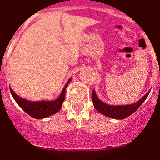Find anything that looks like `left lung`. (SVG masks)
I'll use <instances>...</instances> for the list:
<instances>
[{
  "label": "left lung",
  "instance_id": "8db88e82",
  "mask_svg": "<svg viewBox=\"0 0 160 160\" xmlns=\"http://www.w3.org/2000/svg\"><path fill=\"white\" fill-rule=\"evenodd\" d=\"M149 93L150 91L145 96L142 97L139 101H137L136 103L126 105H109L108 104L104 103L103 101H101L97 97L94 89L92 91V102H93L94 108L97 111H99L101 114L109 117L111 118L124 119L131 115L132 113H134L139 108L140 105L143 103L145 100L147 99Z\"/></svg>",
  "mask_w": 160,
  "mask_h": 160
}]
</instances>
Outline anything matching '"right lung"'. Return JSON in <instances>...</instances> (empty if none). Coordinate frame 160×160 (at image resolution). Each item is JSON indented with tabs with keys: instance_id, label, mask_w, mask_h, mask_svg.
I'll return each instance as SVG.
<instances>
[{
	"instance_id": "1",
	"label": "right lung",
	"mask_w": 160,
	"mask_h": 160,
	"mask_svg": "<svg viewBox=\"0 0 160 160\" xmlns=\"http://www.w3.org/2000/svg\"><path fill=\"white\" fill-rule=\"evenodd\" d=\"M71 79L65 84L64 88L61 92L59 97L55 101H30L29 100L23 99L22 97L17 95L10 88V92L13 96L19 106L22 108L26 113H28L30 117L36 119H42L50 117L56 113L63 106V102L65 98V90L67 86L70 83Z\"/></svg>"
}]
</instances>
